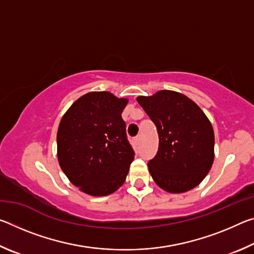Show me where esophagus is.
Here are the masks:
<instances>
[{
  "label": "esophagus",
  "instance_id": "obj_1",
  "mask_svg": "<svg viewBox=\"0 0 254 254\" xmlns=\"http://www.w3.org/2000/svg\"><path fill=\"white\" fill-rule=\"evenodd\" d=\"M134 142H135L136 144H139V143L141 142V135H140V134L136 135V136L134 137Z\"/></svg>",
  "mask_w": 254,
  "mask_h": 254
}]
</instances>
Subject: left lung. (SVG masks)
<instances>
[{"mask_svg": "<svg viewBox=\"0 0 254 254\" xmlns=\"http://www.w3.org/2000/svg\"><path fill=\"white\" fill-rule=\"evenodd\" d=\"M136 101L156 124L159 135L157 154L148 162L154 182L175 194L196 187L214 160V131L207 117L177 92L160 91Z\"/></svg>", "mask_w": 254, "mask_h": 254, "instance_id": "obj_1", "label": "left lung"}]
</instances>
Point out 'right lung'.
I'll return each mask as SVG.
<instances>
[{
	"label": "right lung",
	"instance_id": "add662e5",
	"mask_svg": "<svg viewBox=\"0 0 254 254\" xmlns=\"http://www.w3.org/2000/svg\"><path fill=\"white\" fill-rule=\"evenodd\" d=\"M127 98L109 92L79 97L59 123L60 168L72 185L92 196H106L126 182L134 151L121 117Z\"/></svg>",
	"mask_w": 254,
	"mask_h": 254
}]
</instances>
